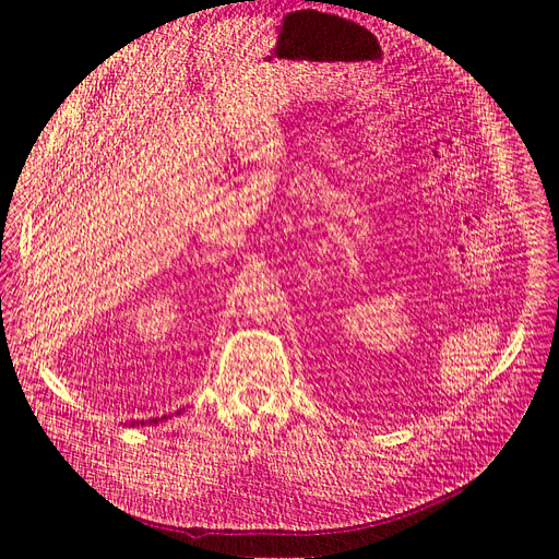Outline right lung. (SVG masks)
<instances>
[{
  "mask_svg": "<svg viewBox=\"0 0 559 559\" xmlns=\"http://www.w3.org/2000/svg\"><path fill=\"white\" fill-rule=\"evenodd\" d=\"M152 423H158V420H156V418H154V420H152ZM136 425H139V423H136ZM141 425H143V423H141Z\"/></svg>",
  "mask_w": 559,
  "mask_h": 559,
  "instance_id": "1",
  "label": "right lung"
}]
</instances>
